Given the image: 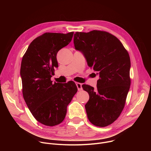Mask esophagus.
<instances>
[{
  "label": "esophagus",
  "instance_id": "34e87169",
  "mask_svg": "<svg viewBox=\"0 0 151 151\" xmlns=\"http://www.w3.org/2000/svg\"><path fill=\"white\" fill-rule=\"evenodd\" d=\"M76 87L78 88V91H81L82 90V84L81 83L79 82H76Z\"/></svg>",
  "mask_w": 151,
  "mask_h": 151
}]
</instances>
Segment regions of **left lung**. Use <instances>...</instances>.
Segmentation results:
<instances>
[{
	"mask_svg": "<svg viewBox=\"0 0 151 151\" xmlns=\"http://www.w3.org/2000/svg\"><path fill=\"white\" fill-rule=\"evenodd\" d=\"M73 43L99 76L96 91L82 85L90 96L85 105L88 118L96 126L109 125L122 112L130 90V56L116 37L104 31L76 32Z\"/></svg>",
	"mask_w": 151,
	"mask_h": 151,
	"instance_id": "8db88e82",
	"label": "left lung"
}]
</instances>
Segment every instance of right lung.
Here are the masks:
<instances>
[{"mask_svg": "<svg viewBox=\"0 0 151 151\" xmlns=\"http://www.w3.org/2000/svg\"><path fill=\"white\" fill-rule=\"evenodd\" d=\"M73 33L43 34L31 42L21 61L24 99L35 118L47 126L64 120L67 106L78 91L73 81L63 84L51 80L58 66L57 54L71 42Z\"/></svg>", "mask_w": 151, "mask_h": 151, "instance_id": "add662e5", "label": "right lung"}]
</instances>
